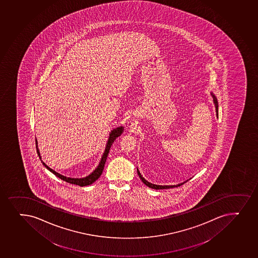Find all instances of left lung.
Returning a JSON list of instances; mask_svg holds the SVG:
<instances>
[{"instance_id": "1", "label": "left lung", "mask_w": 258, "mask_h": 258, "mask_svg": "<svg viewBox=\"0 0 258 258\" xmlns=\"http://www.w3.org/2000/svg\"><path fill=\"white\" fill-rule=\"evenodd\" d=\"M212 96L214 98V103H215V105H216V115L218 116V102H217V100H216V97H215V95L212 94ZM137 173H138V175L141 178V180H142V182L144 183L145 185H147V186H149L151 188L153 189H167V188H171V187H177V186H180L184 184V183H181V184H179V185H176V186H159V185H154V184H152V183L148 182L147 180H145L144 178L142 177V175H141V173L139 171V169H137Z\"/></svg>"}]
</instances>
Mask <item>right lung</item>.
Masks as SVG:
<instances>
[{
  "instance_id": "add662e5",
  "label": "right lung",
  "mask_w": 258,
  "mask_h": 258,
  "mask_svg": "<svg viewBox=\"0 0 258 258\" xmlns=\"http://www.w3.org/2000/svg\"><path fill=\"white\" fill-rule=\"evenodd\" d=\"M122 131H123V127H116V128L111 131V134H110L108 142H107V144H106V147H105V153L103 154L100 164L98 165L97 168L92 173L91 175H89V176H87V177L82 178V179H74V178L66 177L64 175H60V174H58L57 172L54 171L53 169H50L49 167L46 165V164L43 163V162H42V164H43L49 171L52 172L53 175H55L57 177L59 178L61 180H64V181H67V182L68 183H71V184L78 185V186H89V185H90L92 183H94L95 180H98V179L100 178V175H101V174H102L103 169H104V167H105V162H106V158H107V156H108L109 151H110L111 146L112 145V143H113L114 141L116 140V137H118V136L122 135ZM36 144H37V143H36ZM36 152H37L39 158H41L38 148H37V145H36Z\"/></svg>"
}]
</instances>
